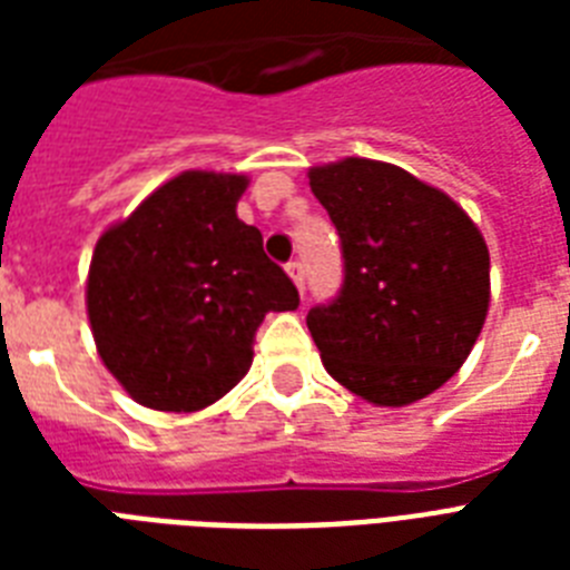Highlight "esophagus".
Here are the masks:
<instances>
[{"label":"esophagus","mask_w":570,"mask_h":570,"mask_svg":"<svg viewBox=\"0 0 570 570\" xmlns=\"http://www.w3.org/2000/svg\"><path fill=\"white\" fill-rule=\"evenodd\" d=\"M286 275L293 277V284L298 286V289H304V266L298 259H289V263H286Z\"/></svg>","instance_id":"obj_1"}]
</instances>
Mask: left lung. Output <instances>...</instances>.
Wrapping results in <instances>:
<instances>
[{
	"label": "left lung",
	"mask_w": 570,
	"mask_h": 570,
	"mask_svg": "<svg viewBox=\"0 0 570 570\" xmlns=\"http://www.w3.org/2000/svg\"><path fill=\"white\" fill-rule=\"evenodd\" d=\"M343 250L337 298L307 313L322 364L373 405H411L459 373L485 325L491 259L452 197L375 159L311 168Z\"/></svg>",
	"instance_id": "obj_1"
}]
</instances>
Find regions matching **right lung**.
<instances>
[{"label":"right lung","instance_id":"right-lung-1","mask_svg":"<svg viewBox=\"0 0 570 570\" xmlns=\"http://www.w3.org/2000/svg\"><path fill=\"white\" fill-rule=\"evenodd\" d=\"M242 174L186 171L102 233L88 272V320L102 364L129 396L189 414L239 384L266 313L298 289L239 222Z\"/></svg>","mask_w":570,"mask_h":570}]
</instances>
